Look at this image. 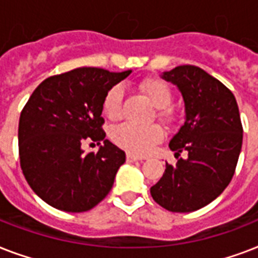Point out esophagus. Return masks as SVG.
I'll use <instances>...</instances> for the list:
<instances>
[{
  "instance_id": "1",
  "label": "esophagus",
  "mask_w": 258,
  "mask_h": 258,
  "mask_svg": "<svg viewBox=\"0 0 258 258\" xmlns=\"http://www.w3.org/2000/svg\"><path fill=\"white\" fill-rule=\"evenodd\" d=\"M137 161H142V159L138 157H134V155H131V154H127V162L133 163V162H137Z\"/></svg>"
}]
</instances>
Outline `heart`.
<instances>
[{"label":"heart","instance_id":"b5f03b06","mask_svg":"<svg viewBox=\"0 0 258 258\" xmlns=\"http://www.w3.org/2000/svg\"><path fill=\"white\" fill-rule=\"evenodd\" d=\"M139 89L157 108V117L165 124H174L178 120V113L172 108V92L169 84L158 78L143 79ZM123 91L120 86H113L105 93L103 111L109 120H117L121 115ZM113 143L131 155H145L154 146L163 139V130L158 124L137 127L133 124H120L111 133Z\"/></svg>","mask_w":258,"mask_h":258}]
</instances>
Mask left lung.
I'll list each match as a JSON object with an SVG mask.
<instances>
[{
	"instance_id": "1",
	"label": "left lung",
	"mask_w": 258,
	"mask_h": 258,
	"mask_svg": "<svg viewBox=\"0 0 258 258\" xmlns=\"http://www.w3.org/2000/svg\"><path fill=\"white\" fill-rule=\"evenodd\" d=\"M184 101L183 125L169 147L179 157L166 163L163 176L150 188L158 205L174 213H190L214 201L230 183L242 146V124L232 91L196 66L163 72Z\"/></svg>"
}]
</instances>
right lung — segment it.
I'll use <instances>...</instances> for the list:
<instances>
[{"mask_svg":"<svg viewBox=\"0 0 258 258\" xmlns=\"http://www.w3.org/2000/svg\"><path fill=\"white\" fill-rule=\"evenodd\" d=\"M130 74L83 67L50 76L33 91L20 116L18 154L26 182L48 205L87 212L112 188L125 154L104 139L103 100ZM86 140L103 146L84 154Z\"/></svg>","mask_w":258,"mask_h":258,"instance_id":"obj_1","label":"right lung"}]
</instances>
